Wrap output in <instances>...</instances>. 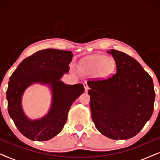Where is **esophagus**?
I'll return each instance as SVG.
<instances>
[{
	"instance_id": "obj_1",
	"label": "esophagus",
	"mask_w": 160,
	"mask_h": 160,
	"mask_svg": "<svg viewBox=\"0 0 160 160\" xmlns=\"http://www.w3.org/2000/svg\"><path fill=\"white\" fill-rule=\"evenodd\" d=\"M84 89H85V92L88 91L89 86H88V84H87V82H84Z\"/></svg>"
}]
</instances>
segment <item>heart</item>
<instances>
[{"label": "heart", "instance_id": "1", "mask_svg": "<svg viewBox=\"0 0 160 160\" xmlns=\"http://www.w3.org/2000/svg\"><path fill=\"white\" fill-rule=\"evenodd\" d=\"M82 68L89 73H95L98 71L100 76H106L112 72L114 63L106 56L94 55L82 63Z\"/></svg>", "mask_w": 160, "mask_h": 160}]
</instances>
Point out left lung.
<instances>
[{
  "mask_svg": "<svg viewBox=\"0 0 160 160\" xmlns=\"http://www.w3.org/2000/svg\"><path fill=\"white\" fill-rule=\"evenodd\" d=\"M116 73L89 79V106L96 128L113 140L136 135L152 117L155 92L152 78L141 64L124 52L110 49Z\"/></svg>",
  "mask_w": 160,
  "mask_h": 160,
  "instance_id": "left-lung-1",
  "label": "left lung"
}]
</instances>
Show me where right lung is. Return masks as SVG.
<instances>
[{
	"instance_id": "add662e5",
	"label": "right lung",
	"mask_w": 160,
	"mask_h": 160,
	"mask_svg": "<svg viewBox=\"0 0 160 160\" xmlns=\"http://www.w3.org/2000/svg\"><path fill=\"white\" fill-rule=\"evenodd\" d=\"M73 56L70 51L40 50L23 60L11 76L6 91L8 111L19 132L28 138L48 141L60 133L71 105L84 92L82 84L68 85L60 80L63 73L68 72ZM37 82L50 85L53 98L49 113L31 121L23 114L21 99L25 89Z\"/></svg>"
}]
</instances>
